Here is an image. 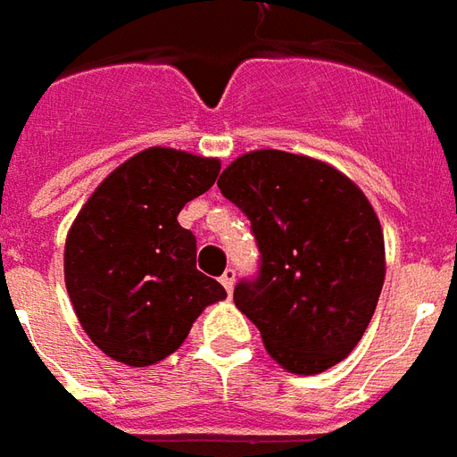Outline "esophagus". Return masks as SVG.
Returning <instances> with one entry per match:
<instances>
[{
    "mask_svg": "<svg viewBox=\"0 0 457 457\" xmlns=\"http://www.w3.org/2000/svg\"><path fill=\"white\" fill-rule=\"evenodd\" d=\"M221 285H224L226 292L231 295V292H233V285H236V270H233V268H226V272H224V275H221Z\"/></svg>",
    "mask_w": 457,
    "mask_h": 457,
    "instance_id": "34e87169",
    "label": "esophagus"
}]
</instances>
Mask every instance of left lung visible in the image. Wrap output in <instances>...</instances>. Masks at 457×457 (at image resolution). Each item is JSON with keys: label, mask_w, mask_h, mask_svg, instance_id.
Returning <instances> with one entry per match:
<instances>
[{"label": "left lung", "mask_w": 457, "mask_h": 457, "mask_svg": "<svg viewBox=\"0 0 457 457\" xmlns=\"http://www.w3.org/2000/svg\"><path fill=\"white\" fill-rule=\"evenodd\" d=\"M251 221L261 261L233 302L289 372L334 368L361 341L385 282L378 214L338 170L306 155L253 151L219 178Z\"/></svg>", "instance_id": "obj_1"}]
</instances>
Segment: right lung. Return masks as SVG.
<instances>
[{
    "instance_id": "right-lung-1",
    "label": "right lung",
    "mask_w": 457,
    "mask_h": 457,
    "mask_svg": "<svg viewBox=\"0 0 457 457\" xmlns=\"http://www.w3.org/2000/svg\"><path fill=\"white\" fill-rule=\"evenodd\" d=\"M219 170L214 158L148 148L82 206L65 243V285L85 334L109 358L131 368L168 358L204 306L226 297L196 270L195 233L178 224Z\"/></svg>"
}]
</instances>
